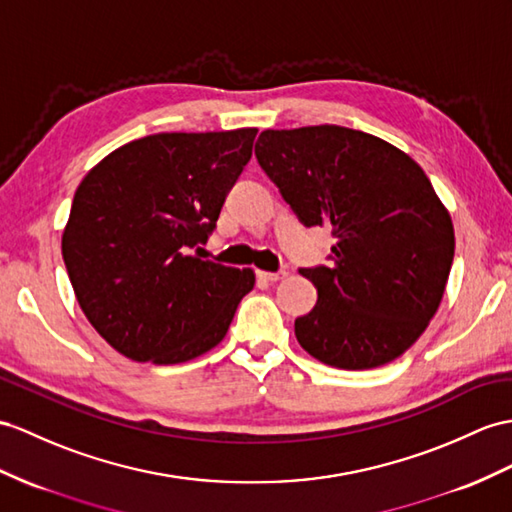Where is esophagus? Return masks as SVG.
Segmentation results:
<instances>
[{"mask_svg":"<svg viewBox=\"0 0 512 512\" xmlns=\"http://www.w3.org/2000/svg\"><path fill=\"white\" fill-rule=\"evenodd\" d=\"M286 276H289V271H258V278L260 280H267V282H278V280H284Z\"/></svg>","mask_w":512,"mask_h":512,"instance_id":"esophagus-1","label":"esophagus"}]
</instances>
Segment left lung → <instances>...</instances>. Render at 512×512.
Listing matches in <instances>:
<instances>
[{
	"label": "left lung",
	"instance_id": "8db88e82",
	"mask_svg": "<svg viewBox=\"0 0 512 512\" xmlns=\"http://www.w3.org/2000/svg\"><path fill=\"white\" fill-rule=\"evenodd\" d=\"M258 165L306 228L328 226L332 265L299 269L317 304L295 319L304 350L339 369H373L434 317L454 260V226L417 162L341 126L265 130Z\"/></svg>",
	"mask_w": 512,
	"mask_h": 512
}]
</instances>
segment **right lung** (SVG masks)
<instances>
[{
	"label": "right lung",
	"mask_w": 512,
	"mask_h": 512,
	"mask_svg": "<svg viewBox=\"0 0 512 512\" xmlns=\"http://www.w3.org/2000/svg\"><path fill=\"white\" fill-rule=\"evenodd\" d=\"M256 132L143 136L80 182L62 260L86 319L119 354L178 365L226 336L254 271L204 260L199 245L217 228Z\"/></svg>",
	"instance_id": "obj_1"
}]
</instances>
